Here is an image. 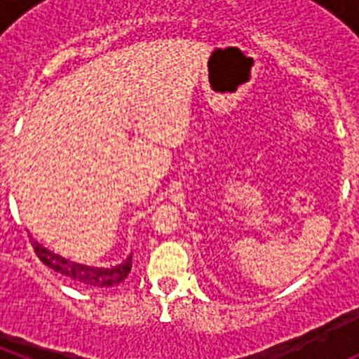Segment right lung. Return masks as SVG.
Masks as SVG:
<instances>
[{"instance_id":"add662e5","label":"right lung","mask_w":359,"mask_h":359,"mask_svg":"<svg viewBox=\"0 0 359 359\" xmlns=\"http://www.w3.org/2000/svg\"><path fill=\"white\" fill-rule=\"evenodd\" d=\"M34 252L39 257V261L48 266L50 269L61 273L62 277L69 278V280L88 287L116 286V284H120L123 278L128 277L133 268V255H129L126 261L113 266V268H90V266L75 264V262L66 261L62 257L55 255V253H52L44 246H41L39 243H34Z\"/></svg>"}]
</instances>
